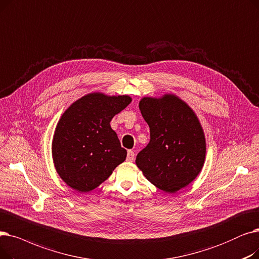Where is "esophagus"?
<instances>
[{
	"instance_id": "1",
	"label": "esophagus",
	"mask_w": 259,
	"mask_h": 259,
	"mask_svg": "<svg viewBox=\"0 0 259 259\" xmlns=\"http://www.w3.org/2000/svg\"><path fill=\"white\" fill-rule=\"evenodd\" d=\"M134 159H135V153H134V151H127V156H126V161H128V162H132V161H134Z\"/></svg>"
}]
</instances>
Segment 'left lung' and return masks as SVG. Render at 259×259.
<instances>
[{
	"label": "left lung",
	"mask_w": 259,
	"mask_h": 259,
	"mask_svg": "<svg viewBox=\"0 0 259 259\" xmlns=\"http://www.w3.org/2000/svg\"><path fill=\"white\" fill-rule=\"evenodd\" d=\"M151 140L139 152L136 164L154 186L166 193L187 187L200 173L205 158V138L191 107L174 95L140 101Z\"/></svg>",
	"instance_id": "1"
}]
</instances>
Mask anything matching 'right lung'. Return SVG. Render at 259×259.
Masks as SVG:
<instances>
[{"label":"right lung","mask_w":259,"mask_h":259,"mask_svg":"<svg viewBox=\"0 0 259 259\" xmlns=\"http://www.w3.org/2000/svg\"><path fill=\"white\" fill-rule=\"evenodd\" d=\"M132 102L128 96L89 94L72 103L58 122L53 158L59 176L71 189L90 192L126 158L109 122Z\"/></svg>","instance_id":"add662e5"}]
</instances>
